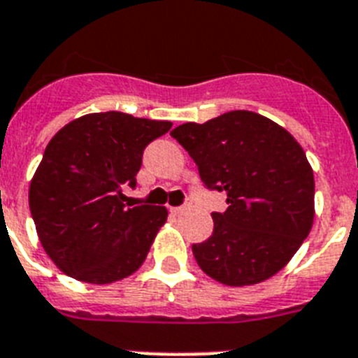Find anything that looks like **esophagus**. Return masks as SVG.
Masks as SVG:
<instances>
[{"label": "esophagus", "mask_w": 358, "mask_h": 358, "mask_svg": "<svg viewBox=\"0 0 358 358\" xmlns=\"http://www.w3.org/2000/svg\"><path fill=\"white\" fill-rule=\"evenodd\" d=\"M189 206H182V207H171V213H174V215H182L184 211H187Z\"/></svg>", "instance_id": "34e87169"}]
</instances>
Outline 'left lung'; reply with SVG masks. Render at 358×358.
<instances>
[{
  "label": "left lung",
  "mask_w": 358,
  "mask_h": 358,
  "mask_svg": "<svg viewBox=\"0 0 358 358\" xmlns=\"http://www.w3.org/2000/svg\"><path fill=\"white\" fill-rule=\"evenodd\" d=\"M171 136L207 187L225 191L213 235L193 245L198 266L231 287L255 286L286 267L313 227L315 178L293 134L251 110L182 123Z\"/></svg>",
  "instance_id": "1"
}]
</instances>
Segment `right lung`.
I'll use <instances>...</instances> for the list:
<instances>
[{
    "label": "right lung",
    "instance_id": "1",
    "mask_svg": "<svg viewBox=\"0 0 358 358\" xmlns=\"http://www.w3.org/2000/svg\"><path fill=\"white\" fill-rule=\"evenodd\" d=\"M171 122L127 113H92L54 134L29 187V206L45 253L80 282L113 284L140 269L167 220L162 206L125 202L147 143Z\"/></svg>",
    "mask_w": 358,
    "mask_h": 358
}]
</instances>
